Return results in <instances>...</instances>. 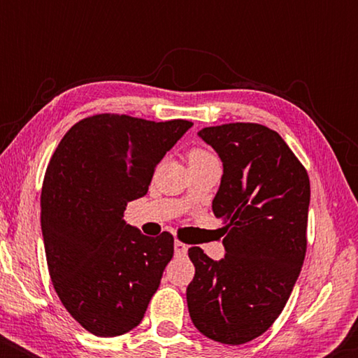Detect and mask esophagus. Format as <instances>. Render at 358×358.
Returning a JSON list of instances; mask_svg holds the SVG:
<instances>
[{
    "mask_svg": "<svg viewBox=\"0 0 358 358\" xmlns=\"http://www.w3.org/2000/svg\"><path fill=\"white\" fill-rule=\"evenodd\" d=\"M174 252H176V256H179V257H184L185 254H187V246H185L184 243H180V241H176V243H174Z\"/></svg>",
    "mask_w": 358,
    "mask_h": 358,
    "instance_id": "34e87169",
    "label": "esophagus"
}]
</instances>
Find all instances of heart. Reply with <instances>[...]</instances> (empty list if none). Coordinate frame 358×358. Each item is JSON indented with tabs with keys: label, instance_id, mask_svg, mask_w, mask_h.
Returning <instances> with one entry per match:
<instances>
[{
	"label": "heart",
	"instance_id": "heart-1",
	"mask_svg": "<svg viewBox=\"0 0 358 358\" xmlns=\"http://www.w3.org/2000/svg\"><path fill=\"white\" fill-rule=\"evenodd\" d=\"M213 158V155H210L208 151H205L202 148H192L187 153V161L190 163H197V161H203V159H210Z\"/></svg>",
	"mask_w": 358,
	"mask_h": 358
}]
</instances>
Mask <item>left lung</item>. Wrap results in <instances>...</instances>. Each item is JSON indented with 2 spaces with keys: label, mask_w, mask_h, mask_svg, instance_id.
<instances>
[{
  "label": "left lung",
  "mask_w": 358,
  "mask_h": 358,
  "mask_svg": "<svg viewBox=\"0 0 358 358\" xmlns=\"http://www.w3.org/2000/svg\"><path fill=\"white\" fill-rule=\"evenodd\" d=\"M223 163L212 208L223 218L224 257L190 248L187 306L195 327L222 344L256 339L285 308L306 254L310 178L277 131L261 124L205 127Z\"/></svg>",
  "instance_id": "left-lung-1"
}]
</instances>
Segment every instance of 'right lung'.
Returning <instances> with one entry per match:
<instances>
[{"mask_svg":"<svg viewBox=\"0 0 358 358\" xmlns=\"http://www.w3.org/2000/svg\"><path fill=\"white\" fill-rule=\"evenodd\" d=\"M192 127L97 114L58 143L41 195L47 266L66 311L91 334L120 336L143 320L174 254L168 231L150 238L125 223L156 164Z\"/></svg>","mask_w":358,"mask_h":358,"instance_id":"obj_1","label":"right lung"}]
</instances>
